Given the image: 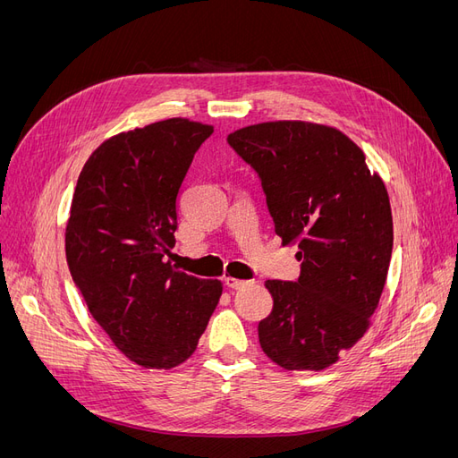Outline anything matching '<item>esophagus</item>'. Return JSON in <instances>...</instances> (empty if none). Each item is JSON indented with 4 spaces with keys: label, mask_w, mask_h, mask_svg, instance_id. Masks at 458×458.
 <instances>
[{
    "label": "esophagus",
    "mask_w": 458,
    "mask_h": 458,
    "mask_svg": "<svg viewBox=\"0 0 458 458\" xmlns=\"http://www.w3.org/2000/svg\"><path fill=\"white\" fill-rule=\"evenodd\" d=\"M225 284H227L229 288H233V290H242V288H246V286H250L252 281H241V279H234V276H227Z\"/></svg>",
    "instance_id": "obj_1"
}]
</instances>
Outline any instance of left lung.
Wrapping results in <instances>:
<instances>
[{"label":"left lung","mask_w":458,"mask_h":458,"mask_svg":"<svg viewBox=\"0 0 458 458\" xmlns=\"http://www.w3.org/2000/svg\"><path fill=\"white\" fill-rule=\"evenodd\" d=\"M261 179L275 233L298 242V281H267L261 350L286 370H323L363 338L392 259L394 221L378 174L342 131L263 122L227 137Z\"/></svg>","instance_id":"8db88e82"}]
</instances>
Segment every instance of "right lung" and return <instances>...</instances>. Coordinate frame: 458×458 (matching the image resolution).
<instances>
[{
    "label": "right lung",
    "mask_w": 458,
    "mask_h": 458,
    "mask_svg": "<svg viewBox=\"0 0 458 458\" xmlns=\"http://www.w3.org/2000/svg\"><path fill=\"white\" fill-rule=\"evenodd\" d=\"M212 126L170 118L118 133L81 170L66 224V261L88 310L145 369L195 353L221 296L217 279L174 269L177 195Z\"/></svg>",
    "instance_id": "right-lung-1"
}]
</instances>
